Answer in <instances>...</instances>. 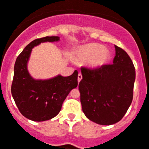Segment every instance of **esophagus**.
Segmentation results:
<instances>
[{
    "mask_svg": "<svg viewBox=\"0 0 149 149\" xmlns=\"http://www.w3.org/2000/svg\"><path fill=\"white\" fill-rule=\"evenodd\" d=\"M82 79V74L81 73L78 74V82H80V81Z\"/></svg>",
    "mask_w": 149,
    "mask_h": 149,
    "instance_id": "esophagus-1",
    "label": "esophagus"
}]
</instances>
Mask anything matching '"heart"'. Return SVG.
Wrapping results in <instances>:
<instances>
[{"instance_id":"heart-1","label":"heart","mask_w":149,"mask_h":149,"mask_svg":"<svg viewBox=\"0 0 149 149\" xmlns=\"http://www.w3.org/2000/svg\"><path fill=\"white\" fill-rule=\"evenodd\" d=\"M74 57L78 61H86V65L90 68H98L109 61L110 52L102 45L88 43L76 49Z\"/></svg>"}]
</instances>
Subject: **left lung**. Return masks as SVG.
I'll return each mask as SVG.
<instances>
[{
  "instance_id": "obj_1",
  "label": "left lung",
  "mask_w": 149,
  "mask_h": 149,
  "mask_svg": "<svg viewBox=\"0 0 149 149\" xmlns=\"http://www.w3.org/2000/svg\"><path fill=\"white\" fill-rule=\"evenodd\" d=\"M112 64L89 69L81 68L78 85L82 111L88 119L101 125L119 122L133 100L135 68L128 54L115 46Z\"/></svg>"
}]
</instances>
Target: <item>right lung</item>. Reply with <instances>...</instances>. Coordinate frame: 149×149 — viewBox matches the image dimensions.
Segmentation results:
<instances>
[{
	"label": "right lung",
	"mask_w": 149,
	"mask_h": 149,
	"mask_svg": "<svg viewBox=\"0 0 149 149\" xmlns=\"http://www.w3.org/2000/svg\"><path fill=\"white\" fill-rule=\"evenodd\" d=\"M58 36L36 39L28 44L16 59L11 95L23 116L33 121H45L59 113L62 104L71 89L78 86V71L71 75L41 80L29 74L27 64L32 49L41 42H56Z\"/></svg>",
	"instance_id": "1"
}]
</instances>
